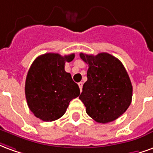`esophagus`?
I'll return each instance as SVG.
<instances>
[{
	"label": "esophagus",
	"instance_id": "obj_1",
	"mask_svg": "<svg viewBox=\"0 0 153 153\" xmlns=\"http://www.w3.org/2000/svg\"><path fill=\"white\" fill-rule=\"evenodd\" d=\"M79 87L80 91L82 92V88H83V83H82V82H80V83H79Z\"/></svg>",
	"mask_w": 153,
	"mask_h": 153
}]
</instances>
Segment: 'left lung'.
<instances>
[{
	"label": "left lung",
	"mask_w": 153,
	"mask_h": 153,
	"mask_svg": "<svg viewBox=\"0 0 153 153\" xmlns=\"http://www.w3.org/2000/svg\"><path fill=\"white\" fill-rule=\"evenodd\" d=\"M88 64V80L79 99L95 121L109 123L119 118L130 105L133 87L123 64L111 54H79Z\"/></svg>",
	"instance_id": "1"
}]
</instances>
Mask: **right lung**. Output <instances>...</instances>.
<instances>
[{"mask_svg":"<svg viewBox=\"0 0 153 153\" xmlns=\"http://www.w3.org/2000/svg\"><path fill=\"white\" fill-rule=\"evenodd\" d=\"M74 54L62 56L46 53L37 57L25 81V96L29 109L43 121H54L66 111L70 102L80 94L79 85L65 70Z\"/></svg>","mask_w":153,"mask_h":153,"instance_id":"right-lung-1","label":"right lung"}]
</instances>
